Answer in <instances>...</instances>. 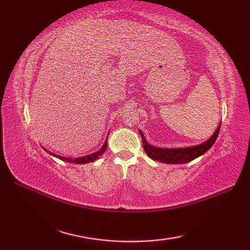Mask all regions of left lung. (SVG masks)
I'll use <instances>...</instances> for the list:
<instances>
[{
	"label": "left lung",
	"mask_w": 250,
	"mask_h": 250,
	"mask_svg": "<svg viewBox=\"0 0 250 250\" xmlns=\"http://www.w3.org/2000/svg\"><path fill=\"white\" fill-rule=\"evenodd\" d=\"M220 130V125L218 128L215 131V133L211 135L208 141L198 146H192V147H186V148H159V147H153L148 144L145 140V136L143 134V132L140 131V134L142 136V142H143V147H144V150L148 155V157L151 158L152 160L159 161L162 163H167V164H180V163H187L194 160L195 158L203 155L209 148L214 145V143L217 140V136L219 134Z\"/></svg>",
	"instance_id": "1"
}]
</instances>
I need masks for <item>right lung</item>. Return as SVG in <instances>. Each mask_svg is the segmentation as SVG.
Wrapping results in <instances>:
<instances>
[{"label":"right lung","mask_w":250,"mask_h":250,"mask_svg":"<svg viewBox=\"0 0 250 250\" xmlns=\"http://www.w3.org/2000/svg\"><path fill=\"white\" fill-rule=\"evenodd\" d=\"M106 148H107V139H106V141H105V143H104V145L102 146V148H101V149H100L99 151L92 153V155L84 156V157H81V158H75V159H73V158L60 157V156H57V155H55V153L49 152L48 150H46V151H48V152L50 153V155L55 156V157H57V158H59V159H61V160H63V161L72 162V163H76V164H83V163H89V162H93L94 160H97V159H99V157H101V156L103 155L104 151L106 150Z\"/></svg>","instance_id":"1"}]
</instances>
